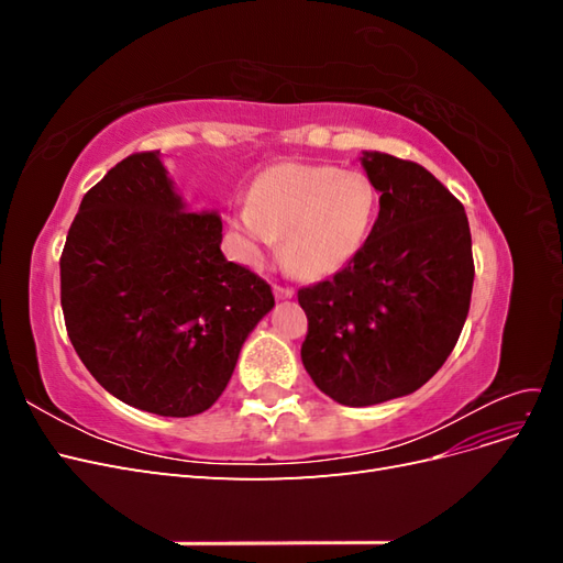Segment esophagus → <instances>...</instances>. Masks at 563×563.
I'll return each instance as SVG.
<instances>
[{"label": "esophagus", "instance_id": "esophagus-1", "mask_svg": "<svg viewBox=\"0 0 563 563\" xmlns=\"http://www.w3.org/2000/svg\"><path fill=\"white\" fill-rule=\"evenodd\" d=\"M294 288L291 286H282V284H275V296L279 298V300H286V298H294Z\"/></svg>", "mask_w": 563, "mask_h": 563}]
</instances>
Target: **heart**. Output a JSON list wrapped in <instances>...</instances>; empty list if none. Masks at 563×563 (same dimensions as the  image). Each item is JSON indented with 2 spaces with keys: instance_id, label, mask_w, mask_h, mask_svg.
<instances>
[{
  "instance_id": "1",
  "label": "heart",
  "mask_w": 563,
  "mask_h": 563,
  "mask_svg": "<svg viewBox=\"0 0 563 563\" xmlns=\"http://www.w3.org/2000/svg\"><path fill=\"white\" fill-rule=\"evenodd\" d=\"M376 211L378 190L364 172L286 162L253 180L236 225L261 249L282 234L291 267L305 277H323L364 246Z\"/></svg>"
}]
</instances>
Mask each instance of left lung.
<instances>
[{"label": "left lung", "mask_w": 563, "mask_h": 563, "mask_svg": "<svg viewBox=\"0 0 563 563\" xmlns=\"http://www.w3.org/2000/svg\"><path fill=\"white\" fill-rule=\"evenodd\" d=\"M362 164L380 192L368 240L331 279L298 291L305 371L345 406L428 383L465 327L474 284L463 203L416 162L366 152Z\"/></svg>", "instance_id": "8db88e82"}]
</instances>
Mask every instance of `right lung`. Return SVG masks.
I'll list each match as a JSON object with an SVG mask.
<instances>
[{
    "instance_id": "add662e5",
    "label": "right lung",
    "mask_w": 563,
    "mask_h": 563,
    "mask_svg": "<svg viewBox=\"0 0 563 563\" xmlns=\"http://www.w3.org/2000/svg\"><path fill=\"white\" fill-rule=\"evenodd\" d=\"M218 211H185L159 150L133 152L84 195L60 255L79 360L147 413H203L228 387L269 284L220 251Z\"/></svg>"
}]
</instances>
